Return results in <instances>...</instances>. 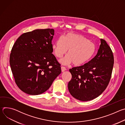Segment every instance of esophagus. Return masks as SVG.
<instances>
[{
	"mask_svg": "<svg viewBox=\"0 0 125 125\" xmlns=\"http://www.w3.org/2000/svg\"><path fill=\"white\" fill-rule=\"evenodd\" d=\"M66 70H67V69L66 68V67H65L61 66V71H62V72H64V71H66Z\"/></svg>",
	"mask_w": 125,
	"mask_h": 125,
	"instance_id": "34e87169",
	"label": "esophagus"
}]
</instances>
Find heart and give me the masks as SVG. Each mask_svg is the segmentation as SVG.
<instances>
[{
  "label": "heart",
  "instance_id": "b5f03b06",
  "mask_svg": "<svg viewBox=\"0 0 125 125\" xmlns=\"http://www.w3.org/2000/svg\"><path fill=\"white\" fill-rule=\"evenodd\" d=\"M56 57H61L67 52L68 54L60 60L63 65L73 62L76 66H81L90 61L96 51L95 44L81 34L68 33L60 37L52 45Z\"/></svg>",
  "mask_w": 125,
  "mask_h": 125
}]
</instances>
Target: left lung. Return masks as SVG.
Here are the masks:
<instances>
[{
  "label": "left lung",
  "mask_w": 125,
  "mask_h": 125,
  "mask_svg": "<svg viewBox=\"0 0 125 125\" xmlns=\"http://www.w3.org/2000/svg\"><path fill=\"white\" fill-rule=\"evenodd\" d=\"M97 54L83 65L73 67L69 71L72 79L68 90L74 98L81 101L92 100L99 96L108 86L114 65L110 47L101 39Z\"/></svg>",
  "instance_id": "obj_1"
}]
</instances>
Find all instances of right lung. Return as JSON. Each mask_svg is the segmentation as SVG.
Here are the masks:
<instances>
[{
  "label": "right lung",
  "instance_id": "right-lung-1",
  "mask_svg": "<svg viewBox=\"0 0 125 125\" xmlns=\"http://www.w3.org/2000/svg\"><path fill=\"white\" fill-rule=\"evenodd\" d=\"M53 29H38L24 33L14 44L10 65L15 82L30 95L46 91L61 73V65L52 54Z\"/></svg>",
  "mask_w": 125,
  "mask_h": 125
}]
</instances>
